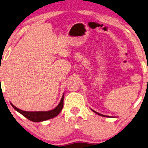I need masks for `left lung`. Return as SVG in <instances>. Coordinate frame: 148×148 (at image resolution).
<instances>
[{
  "instance_id": "8db88e82",
  "label": "left lung",
  "mask_w": 148,
  "mask_h": 148,
  "mask_svg": "<svg viewBox=\"0 0 148 148\" xmlns=\"http://www.w3.org/2000/svg\"><path fill=\"white\" fill-rule=\"evenodd\" d=\"M91 110L92 112H94L95 113V114H98V115H99V116H103V117H110V116H106V115H103V114H99V113H98V112H95V111H94L93 110H92L91 109Z\"/></svg>"
}]
</instances>
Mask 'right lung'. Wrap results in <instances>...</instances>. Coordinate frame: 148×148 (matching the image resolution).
Returning a JSON list of instances; mask_svg holds the SVG:
<instances>
[{"label":"right lung","mask_w":148,"mask_h":148,"mask_svg":"<svg viewBox=\"0 0 148 148\" xmlns=\"http://www.w3.org/2000/svg\"><path fill=\"white\" fill-rule=\"evenodd\" d=\"M64 95H63L62 99L60 103L58 104V106H57L56 108H54L53 110H49V111H38V112H26L21 110L19 108L15 107L14 105H13L11 103V105L12 106V107L14 109L22 114L23 116H25L26 119H27L29 121H33V122H42L45 121H47L49 119H51L57 116L60 113V112L62 111L63 106H64Z\"/></svg>","instance_id":"obj_1"}]
</instances>
